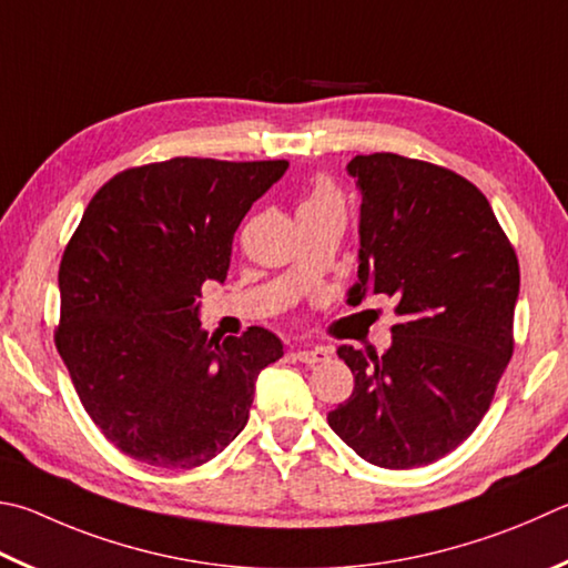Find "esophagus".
I'll return each mask as SVG.
<instances>
[{"label": "esophagus", "mask_w": 568, "mask_h": 568, "mask_svg": "<svg viewBox=\"0 0 568 568\" xmlns=\"http://www.w3.org/2000/svg\"><path fill=\"white\" fill-rule=\"evenodd\" d=\"M329 357V353L325 347H303L295 353V359H301L305 365H317V363H325Z\"/></svg>", "instance_id": "esophagus-1"}]
</instances>
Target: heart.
<instances>
[{
	"instance_id": "obj_1",
	"label": "heart",
	"mask_w": 568,
	"mask_h": 568,
	"mask_svg": "<svg viewBox=\"0 0 568 568\" xmlns=\"http://www.w3.org/2000/svg\"><path fill=\"white\" fill-rule=\"evenodd\" d=\"M323 205H339V199L327 183H317L315 189L307 193V199L301 203V209H323Z\"/></svg>"
}]
</instances>
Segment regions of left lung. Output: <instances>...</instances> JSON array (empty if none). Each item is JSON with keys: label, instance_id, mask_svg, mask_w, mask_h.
Wrapping results in <instances>:
<instances>
[{"label": "left lung", "instance_id": "left-lung-1", "mask_svg": "<svg viewBox=\"0 0 568 568\" xmlns=\"http://www.w3.org/2000/svg\"><path fill=\"white\" fill-rule=\"evenodd\" d=\"M359 265L347 303L397 301L383 355L339 345L355 387L327 415L365 462L412 469L449 455L489 409L514 353L519 261L477 185L435 163L369 153L347 163Z\"/></svg>", "mask_w": 568, "mask_h": 568}]
</instances>
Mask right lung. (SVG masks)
Listing matches in <instances>:
<instances>
[{
	"instance_id": "obj_1",
	"label": "right lung",
	"mask_w": 568,
	"mask_h": 568,
	"mask_svg": "<svg viewBox=\"0 0 568 568\" xmlns=\"http://www.w3.org/2000/svg\"><path fill=\"white\" fill-rule=\"evenodd\" d=\"M287 161L171 159L121 171L89 201L59 265L57 349L113 447L193 469L241 435L271 329L209 335L205 281L229 275L233 235Z\"/></svg>"
}]
</instances>
